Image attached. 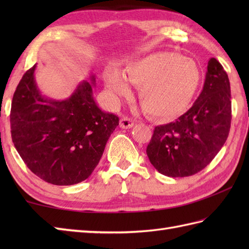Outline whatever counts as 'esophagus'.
<instances>
[{"instance_id":"esophagus-1","label":"esophagus","mask_w":249,"mask_h":249,"mask_svg":"<svg viewBox=\"0 0 249 249\" xmlns=\"http://www.w3.org/2000/svg\"><path fill=\"white\" fill-rule=\"evenodd\" d=\"M135 125V122L127 118V116H125V118H122L121 119V122H120V126L121 128H125V129H128V128H131L133 126Z\"/></svg>"}]
</instances>
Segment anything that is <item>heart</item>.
<instances>
[{"label":"heart","instance_id":"heart-1","mask_svg":"<svg viewBox=\"0 0 249 249\" xmlns=\"http://www.w3.org/2000/svg\"><path fill=\"white\" fill-rule=\"evenodd\" d=\"M200 70L195 61L171 52H157L131 63L125 77L115 70L105 75L114 102L130 94L129 83L138 87V99L153 118L170 121L189 107L199 88Z\"/></svg>","mask_w":249,"mask_h":249}]
</instances>
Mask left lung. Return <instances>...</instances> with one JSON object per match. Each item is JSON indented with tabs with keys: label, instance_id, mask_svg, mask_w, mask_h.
Segmentation results:
<instances>
[{
	"label": "left lung",
	"instance_id": "8db88e82",
	"mask_svg": "<svg viewBox=\"0 0 249 249\" xmlns=\"http://www.w3.org/2000/svg\"><path fill=\"white\" fill-rule=\"evenodd\" d=\"M231 89L227 72L212 57L199 97L176 122L156 126L146 154L163 176L184 178L205 168L228 138Z\"/></svg>",
	"mask_w": 249,
	"mask_h": 249
}]
</instances>
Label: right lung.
<instances>
[{
    "label": "right lung",
    "instance_id": "1",
    "mask_svg": "<svg viewBox=\"0 0 249 249\" xmlns=\"http://www.w3.org/2000/svg\"><path fill=\"white\" fill-rule=\"evenodd\" d=\"M35 68L24 73L13 97L14 145L30 170L44 181L78 184L98 165L119 118L95 102V75L89 82L79 83L70 97L57 100L41 94Z\"/></svg>",
    "mask_w": 249,
    "mask_h": 249
}]
</instances>
